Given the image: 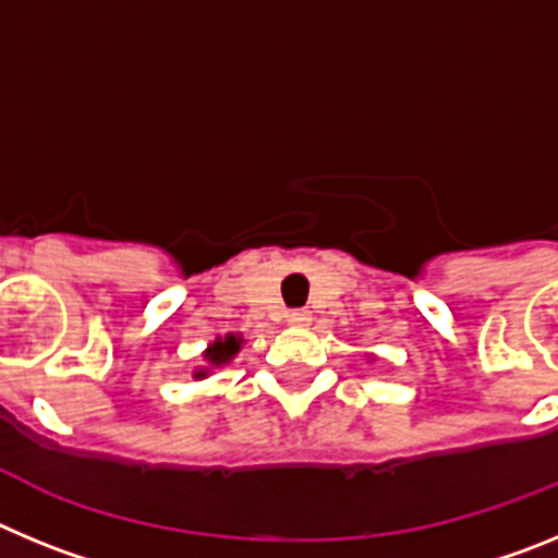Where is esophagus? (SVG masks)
I'll list each match as a JSON object with an SVG mask.
<instances>
[{"instance_id":"1","label":"esophagus","mask_w":558,"mask_h":558,"mask_svg":"<svg viewBox=\"0 0 558 558\" xmlns=\"http://www.w3.org/2000/svg\"><path fill=\"white\" fill-rule=\"evenodd\" d=\"M288 322L293 324V327H307V324L313 322V315H310L307 310H290Z\"/></svg>"}]
</instances>
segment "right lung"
Returning a JSON list of instances; mask_svg holds the SVG:
<instances>
[{
  "label": "right lung",
  "mask_w": 558,
  "mask_h": 558,
  "mask_svg": "<svg viewBox=\"0 0 558 558\" xmlns=\"http://www.w3.org/2000/svg\"><path fill=\"white\" fill-rule=\"evenodd\" d=\"M240 352V338H234V335H229L226 340H215L209 347V352H206V357H209V363H215V366H220V363H226V360H231L234 354ZM206 372H198L195 377H204Z\"/></svg>",
  "instance_id": "right-lung-1"
}]
</instances>
